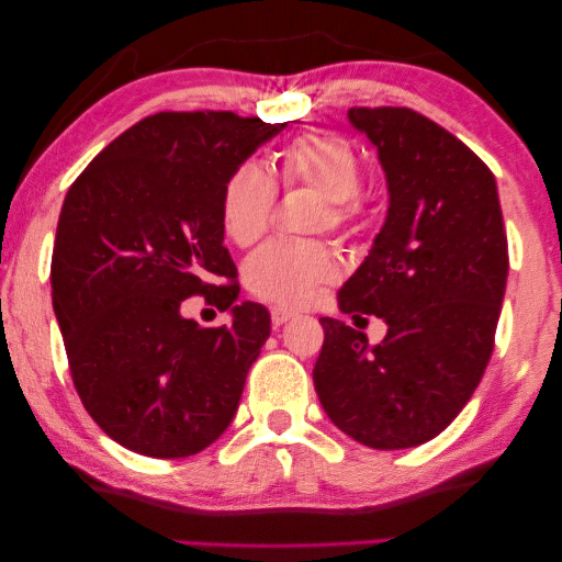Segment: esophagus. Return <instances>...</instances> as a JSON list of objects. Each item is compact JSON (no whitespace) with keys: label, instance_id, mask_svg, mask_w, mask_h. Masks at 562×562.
<instances>
[{"label":"esophagus","instance_id":"esophagus-1","mask_svg":"<svg viewBox=\"0 0 562 562\" xmlns=\"http://www.w3.org/2000/svg\"><path fill=\"white\" fill-rule=\"evenodd\" d=\"M299 314L296 311H291V308H271V321H273V326H283V324H289L291 318H296Z\"/></svg>","mask_w":562,"mask_h":562}]
</instances>
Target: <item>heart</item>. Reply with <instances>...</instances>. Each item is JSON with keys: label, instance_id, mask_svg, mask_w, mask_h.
Returning a JSON list of instances; mask_svg holds the SVG:
<instances>
[{"label": "heart", "instance_id": "b5f03b06", "mask_svg": "<svg viewBox=\"0 0 562 562\" xmlns=\"http://www.w3.org/2000/svg\"><path fill=\"white\" fill-rule=\"evenodd\" d=\"M283 183H303L326 196L318 226L353 232L363 218L358 191L361 159L351 142L336 134H303L289 142L279 164ZM276 201V181L261 164L244 161L221 191V226L236 246H251L266 234ZM341 276V259L324 241L279 238L261 246L244 266L246 289L269 303L299 308Z\"/></svg>", "mask_w": 562, "mask_h": 562}]
</instances>
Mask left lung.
Instances as JSON below:
<instances>
[{
  "instance_id": "obj_1",
  "label": "left lung",
  "mask_w": 562,
  "mask_h": 562,
  "mask_svg": "<svg viewBox=\"0 0 562 562\" xmlns=\"http://www.w3.org/2000/svg\"><path fill=\"white\" fill-rule=\"evenodd\" d=\"M348 122L379 151L389 214L371 251L338 291V308L389 326L321 318L314 368L334 426L379 450L413 448L448 428L481 383L508 281V238L491 169L406 106H353Z\"/></svg>"
}]
</instances>
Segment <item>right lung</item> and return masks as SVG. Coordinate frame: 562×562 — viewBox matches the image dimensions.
<instances>
[{"label":"right lung","instance_id":"add662e5","mask_svg":"<svg viewBox=\"0 0 562 562\" xmlns=\"http://www.w3.org/2000/svg\"><path fill=\"white\" fill-rule=\"evenodd\" d=\"M286 124L234 112H159L126 128L64 199L52 303L89 416L134 453L187 458L234 420L271 334L261 303L236 306L221 191ZM233 324L204 329L180 301L210 295Z\"/></svg>","mask_w":562,"mask_h":562}]
</instances>
